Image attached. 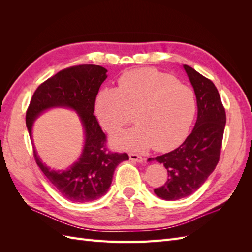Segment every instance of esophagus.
<instances>
[{
    "instance_id": "esophagus-1",
    "label": "esophagus",
    "mask_w": 252,
    "mask_h": 252,
    "mask_svg": "<svg viewBox=\"0 0 252 252\" xmlns=\"http://www.w3.org/2000/svg\"><path fill=\"white\" fill-rule=\"evenodd\" d=\"M129 158H130L131 161L138 162V163H142L143 159H144L140 155H138V154H132V152H130V154H129Z\"/></svg>"
}]
</instances>
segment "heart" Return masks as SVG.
Returning <instances> with one entry per match:
<instances>
[{"instance_id":"b5f03b06","label":"heart","mask_w":252,"mask_h":252,"mask_svg":"<svg viewBox=\"0 0 252 252\" xmlns=\"http://www.w3.org/2000/svg\"><path fill=\"white\" fill-rule=\"evenodd\" d=\"M95 116L102 127L116 132L131 122L133 128L113 135L120 147L168 150L186 136L194 118L196 101L193 90L172 75L152 68L124 73L118 88L105 87L95 100Z\"/></svg>"}]
</instances>
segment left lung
<instances>
[{
	"instance_id": "obj_1",
	"label": "left lung",
	"mask_w": 252,
	"mask_h": 252,
	"mask_svg": "<svg viewBox=\"0 0 252 252\" xmlns=\"http://www.w3.org/2000/svg\"><path fill=\"white\" fill-rule=\"evenodd\" d=\"M191 82L197 104V119L192 132L182 145L168 154L150 158L165 166L166 183L155 193L166 201L192 194L217 167L226 124V112L219 91L209 79L184 65Z\"/></svg>"
}]
</instances>
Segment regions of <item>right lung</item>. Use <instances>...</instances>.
Segmentation results:
<instances>
[{
	"label": "right lung",
	"instance_id": "right-lung-1",
	"mask_svg": "<svg viewBox=\"0 0 252 252\" xmlns=\"http://www.w3.org/2000/svg\"><path fill=\"white\" fill-rule=\"evenodd\" d=\"M107 70L98 65L83 64L65 68L36 88L26 111V125L32 136L33 121L50 107L63 106L77 110L85 129L82 157L69 170L53 171L45 166L33 148L37 166L65 199L85 203L100 199L110 187L114 169L129 158L126 152H112L107 136L94 114L95 97Z\"/></svg>",
	"mask_w": 252,
	"mask_h": 252
}]
</instances>
